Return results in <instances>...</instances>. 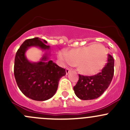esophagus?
Here are the masks:
<instances>
[{
    "label": "esophagus",
    "instance_id": "1",
    "mask_svg": "<svg viewBox=\"0 0 130 130\" xmlns=\"http://www.w3.org/2000/svg\"><path fill=\"white\" fill-rule=\"evenodd\" d=\"M65 71H66V73H67V74H69V72H70L71 71V70H70V69H69V68H67L66 70H65Z\"/></svg>",
    "mask_w": 130,
    "mask_h": 130
}]
</instances>
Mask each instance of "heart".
<instances>
[{
  "label": "heart",
  "instance_id": "obj_1",
  "mask_svg": "<svg viewBox=\"0 0 130 130\" xmlns=\"http://www.w3.org/2000/svg\"><path fill=\"white\" fill-rule=\"evenodd\" d=\"M107 57L106 48L99 43L72 50L67 54H59L61 60L73 66H77L79 72L86 75H93L100 72L106 67Z\"/></svg>",
  "mask_w": 130,
  "mask_h": 130
}]
</instances>
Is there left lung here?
Returning <instances> with one entry per match:
<instances>
[{
	"instance_id": "obj_1",
	"label": "left lung",
	"mask_w": 130,
	"mask_h": 130,
	"mask_svg": "<svg viewBox=\"0 0 130 130\" xmlns=\"http://www.w3.org/2000/svg\"><path fill=\"white\" fill-rule=\"evenodd\" d=\"M115 60L108 54L105 67L101 72L92 76L78 75V80L73 87L75 94L82 100L97 99L108 88L114 75Z\"/></svg>"
}]
</instances>
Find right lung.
Masks as SVG:
<instances>
[{
    "label": "right lung",
    "mask_w": 130,
    "mask_h": 130,
    "mask_svg": "<svg viewBox=\"0 0 130 130\" xmlns=\"http://www.w3.org/2000/svg\"><path fill=\"white\" fill-rule=\"evenodd\" d=\"M46 43V41H41L39 38L26 40L17 51L14 60V73L18 87L27 98L39 101L53 97L60 78L66 74L65 69L52 60L47 61L46 55L38 63L26 59L25 52L29 47L35 46L46 50L50 48Z\"/></svg>",
    "instance_id": "obj_1"
}]
</instances>
